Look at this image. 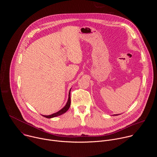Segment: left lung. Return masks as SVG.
Returning <instances> with one entry per match:
<instances>
[{
  "label": "left lung",
  "mask_w": 157,
  "mask_h": 157,
  "mask_svg": "<svg viewBox=\"0 0 157 157\" xmlns=\"http://www.w3.org/2000/svg\"><path fill=\"white\" fill-rule=\"evenodd\" d=\"M114 116H117V114H116V115H115V114H114Z\"/></svg>",
  "instance_id": "8db88e82"
}]
</instances>
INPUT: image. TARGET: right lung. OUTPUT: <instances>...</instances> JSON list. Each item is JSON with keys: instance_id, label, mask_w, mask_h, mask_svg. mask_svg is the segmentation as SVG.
Masks as SVG:
<instances>
[{"instance_id": "add662e5", "label": "right lung", "mask_w": 157, "mask_h": 157, "mask_svg": "<svg viewBox=\"0 0 157 157\" xmlns=\"http://www.w3.org/2000/svg\"><path fill=\"white\" fill-rule=\"evenodd\" d=\"M71 89L70 90V92H69V95H68V102H67L66 104L65 105V106L61 109L60 110H59L58 112H57V113H54L52 115H49V116H43V117H46V118H48V119H50V118H53V117H55L56 116H60L64 113H65L68 110L70 107V105H71V96H70V92H71Z\"/></svg>"}]
</instances>
